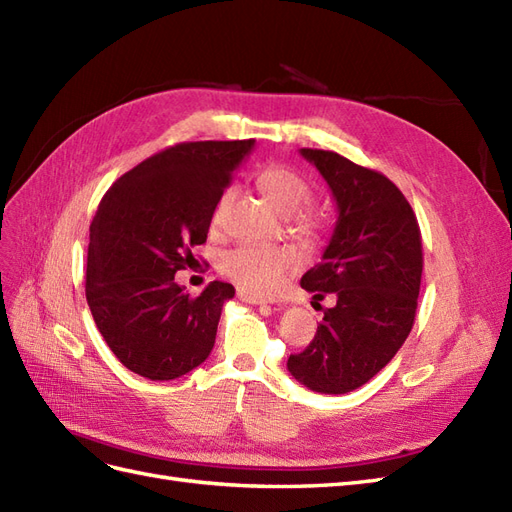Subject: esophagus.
I'll return each instance as SVG.
<instances>
[{
	"instance_id": "34e87169",
	"label": "esophagus",
	"mask_w": 512,
	"mask_h": 512,
	"mask_svg": "<svg viewBox=\"0 0 512 512\" xmlns=\"http://www.w3.org/2000/svg\"><path fill=\"white\" fill-rule=\"evenodd\" d=\"M237 297H239L243 303H250V305H262V303H267L265 297H260V294L250 292V290H245V288H237Z\"/></svg>"
}]
</instances>
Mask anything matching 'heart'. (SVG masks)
I'll return each mask as SVG.
<instances>
[{"label": "heart", "mask_w": 512, "mask_h": 512, "mask_svg": "<svg viewBox=\"0 0 512 512\" xmlns=\"http://www.w3.org/2000/svg\"><path fill=\"white\" fill-rule=\"evenodd\" d=\"M256 181L260 192L271 200V205L288 215L290 226L299 235H312L316 230V218L312 211L305 209L312 200V185L301 173L284 164H273L260 170ZM232 194L235 192L230 188L224 190L215 203L211 213L213 226L222 224ZM299 260L297 250L290 245L241 243L222 256L220 271L241 288L265 294L280 286L284 277L299 267Z\"/></svg>", "instance_id": "b5f03b06"}]
</instances>
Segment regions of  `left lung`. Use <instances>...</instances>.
Here are the masks:
<instances>
[{
	"instance_id": "left-lung-1",
	"label": "left lung",
	"mask_w": 512,
	"mask_h": 512,
	"mask_svg": "<svg viewBox=\"0 0 512 512\" xmlns=\"http://www.w3.org/2000/svg\"><path fill=\"white\" fill-rule=\"evenodd\" d=\"M329 183L337 224L322 262L301 286L335 305L324 309L309 346L288 371L307 389L344 395L374 378L404 346L416 316L423 245L416 215L397 185L335 151L301 149Z\"/></svg>"
}]
</instances>
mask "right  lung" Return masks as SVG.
<instances>
[{"mask_svg":"<svg viewBox=\"0 0 512 512\" xmlns=\"http://www.w3.org/2000/svg\"><path fill=\"white\" fill-rule=\"evenodd\" d=\"M254 141L179 143L121 175L89 226L85 294L104 342L134 374L175 380L213 350L222 307L211 282L198 297L175 273L207 241L211 213Z\"/></svg>","mask_w":512,"mask_h":512,"instance_id":"obj_1","label":"right lung"}]
</instances>
